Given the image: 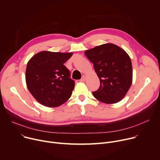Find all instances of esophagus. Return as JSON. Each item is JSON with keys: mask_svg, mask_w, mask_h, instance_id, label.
Instances as JSON below:
<instances>
[{"mask_svg": "<svg viewBox=\"0 0 160 160\" xmlns=\"http://www.w3.org/2000/svg\"><path fill=\"white\" fill-rule=\"evenodd\" d=\"M86 80V77L85 76V75H83L82 77V78L80 79V81H81V82H84Z\"/></svg>", "mask_w": 160, "mask_h": 160, "instance_id": "1", "label": "esophagus"}]
</instances>
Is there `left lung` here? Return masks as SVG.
Here are the masks:
<instances>
[{
    "label": "left lung",
    "mask_w": 160,
    "mask_h": 160,
    "mask_svg": "<svg viewBox=\"0 0 160 160\" xmlns=\"http://www.w3.org/2000/svg\"><path fill=\"white\" fill-rule=\"evenodd\" d=\"M100 79L94 97L105 103H115L124 98L132 82V67L128 54L113 44H105L85 51Z\"/></svg>",
    "instance_id": "obj_1"
}]
</instances>
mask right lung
<instances>
[{
  "label": "right lung",
  "mask_w": 160,
  "mask_h": 160,
  "mask_svg": "<svg viewBox=\"0 0 160 160\" xmlns=\"http://www.w3.org/2000/svg\"><path fill=\"white\" fill-rule=\"evenodd\" d=\"M72 52L41 51L28 62L26 82L28 90L42 105L56 108L71 97L74 81L64 63Z\"/></svg>",
  "instance_id": "obj_1"
}]
</instances>
